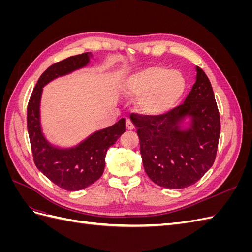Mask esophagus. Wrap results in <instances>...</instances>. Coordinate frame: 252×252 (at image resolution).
<instances>
[{
    "instance_id": "1",
    "label": "esophagus",
    "mask_w": 252,
    "mask_h": 252,
    "mask_svg": "<svg viewBox=\"0 0 252 252\" xmlns=\"http://www.w3.org/2000/svg\"><path fill=\"white\" fill-rule=\"evenodd\" d=\"M126 128L128 129V130H132V129H134V125L130 119L126 120Z\"/></svg>"
}]
</instances>
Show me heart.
Wrapping results in <instances>:
<instances>
[{
	"mask_svg": "<svg viewBox=\"0 0 252 252\" xmlns=\"http://www.w3.org/2000/svg\"><path fill=\"white\" fill-rule=\"evenodd\" d=\"M186 89V81L179 71L152 66L131 75L125 84V93L141 97V110L147 114H163L180 102Z\"/></svg>",
	"mask_w": 252,
	"mask_h": 252,
	"instance_id": "b5f03b06",
	"label": "heart"
}]
</instances>
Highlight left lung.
Instances as JSON below:
<instances>
[{
    "label": "left lung",
    "instance_id": "obj_1",
    "mask_svg": "<svg viewBox=\"0 0 252 252\" xmlns=\"http://www.w3.org/2000/svg\"><path fill=\"white\" fill-rule=\"evenodd\" d=\"M186 116L190 127L182 129ZM136 127L144 169L149 179L165 188L191 186L215 163L220 121L207 75L196 66V81L185 102L158 116L131 113Z\"/></svg>",
    "mask_w": 252,
    "mask_h": 252
}]
</instances>
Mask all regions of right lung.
Returning a JSON list of instances; mask_svg holds the SVG:
<instances>
[{
    "mask_svg": "<svg viewBox=\"0 0 252 252\" xmlns=\"http://www.w3.org/2000/svg\"><path fill=\"white\" fill-rule=\"evenodd\" d=\"M89 58L90 53L85 52L49 66L37 81L27 106V129L34 164L45 177L68 191L86 188L102 177L108 148L125 132V119H121L72 148H56L44 138L40 124L43 87L53 79L86 66Z\"/></svg>",
    "mask_w": 252,
    "mask_h": 252,
    "instance_id": "right-lung-1",
    "label": "right lung"
}]
</instances>
